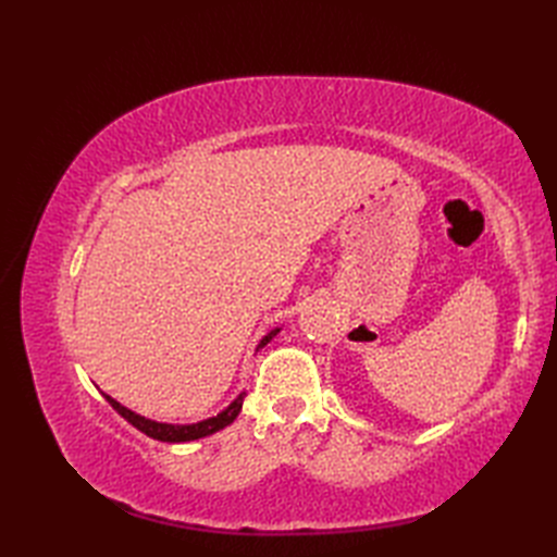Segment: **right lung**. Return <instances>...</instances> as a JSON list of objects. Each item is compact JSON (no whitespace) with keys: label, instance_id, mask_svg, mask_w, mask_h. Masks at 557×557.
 Returning <instances> with one entry per match:
<instances>
[{"label":"right lung","instance_id":"1","mask_svg":"<svg viewBox=\"0 0 557 557\" xmlns=\"http://www.w3.org/2000/svg\"><path fill=\"white\" fill-rule=\"evenodd\" d=\"M276 334H278V327H276V330H272V332H269V334L264 336V339L260 342V346H258V348L267 346L269 342L274 339ZM104 397H107V401L111 404V407H113L117 413H121V416L127 420V423H132V425L137 428L139 432L148 434L150 440L166 442V444H181V442H193V440H201V436H209V434H213V432H218V430L227 428V425L232 423V420L239 416L246 393H242L237 399H234V401L230 404V407H227L225 411H221V413L213 416V418L201 420V423H193V425H170V423H156V420H148V418H144V416H139V413H134V411L125 409L123 404H117L113 397H109V395H104Z\"/></svg>","mask_w":557,"mask_h":557}]
</instances>
